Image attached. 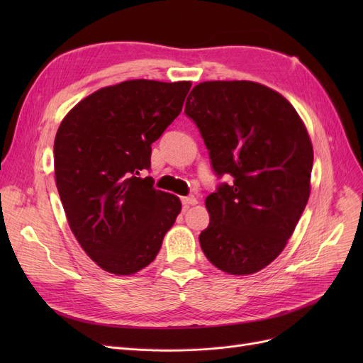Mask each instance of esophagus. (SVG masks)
I'll return each instance as SVG.
<instances>
[{"mask_svg": "<svg viewBox=\"0 0 363 363\" xmlns=\"http://www.w3.org/2000/svg\"><path fill=\"white\" fill-rule=\"evenodd\" d=\"M182 204H183V207L194 206V204H196V199H195L194 195H189V196H183V199H182Z\"/></svg>", "mask_w": 363, "mask_h": 363, "instance_id": "1", "label": "esophagus"}]
</instances>
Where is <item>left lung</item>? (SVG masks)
<instances>
[{
	"instance_id": "left-lung-1",
	"label": "left lung",
	"mask_w": 363,
	"mask_h": 363,
	"mask_svg": "<svg viewBox=\"0 0 363 363\" xmlns=\"http://www.w3.org/2000/svg\"><path fill=\"white\" fill-rule=\"evenodd\" d=\"M218 179L200 245L235 276L257 272L292 236L311 195L313 150L291 103L252 82H204L186 101Z\"/></svg>"
}]
</instances>
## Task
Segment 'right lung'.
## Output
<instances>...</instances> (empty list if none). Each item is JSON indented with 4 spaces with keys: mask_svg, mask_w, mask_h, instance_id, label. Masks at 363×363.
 Instances as JSON below:
<instances>
[{
    "mask_svg": "<svg viewBox=\"0 0 363 363\" xmlns=\"http://www.w3.org/2000/svg\"><path fill=\"white\" fill-rule=\"evenodd\" d=\"M191 82L128 80L86 96L54 140V172L69 227L98 267L130 276L156 259L182 211L155 189L151 144L182 112Z\"/></svg>",
    "mask_w": 363,
    "mask_h": 363,
    "instance_id": "1",
    "label": "right lung"
}]
</instances>
